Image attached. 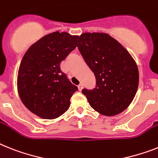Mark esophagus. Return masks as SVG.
<instances>
[{"label":"esophagus","mask_w":158,"mask_h":158,"mask_svg":"<svg viewBox=\"0 0 158 158\" xmlns=\"http://www.w3.org/2000/svg\"><path fill=\"white\" fill-rule=\"evenodd\" d=\"M78 88H79V91H81V90L83 89V84H82V83H79V85H78Z\"/></svg>","instance_id":"esophagus-1"}]
</instances>
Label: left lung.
<instances>
[{"label":"left lung","instance_id":"obj_1","mask_svg":"<svg viewBox=\"0 0 158 158\" xmlns=\"http://www.w3.org/2000/svg\"><path fill=\"white\" fill-rule=\"evenodd\" d=\"M77 46L96 79L93 90H82L91 108L108 116L124 111L139 83L138 68L131 54L105 33H84Z\"/></svg>","mask_w":158,"mask_h":158}]
</instances>
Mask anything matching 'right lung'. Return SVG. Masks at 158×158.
Returning a JSON list of instances; mask_svg holds the SVG:
<instances>
[{
	"label": "right lung",
	"mask_w": 158,
	"mask_h": 158,
	"mask_svg": "<svg viewBox=\"0 0 158 158\" xmlns=\"http://www.w3.org/2000/svg\"><path fill=\"white\" fill-rule=\"evenodd\" d=\"M78 38L66 32H54L34 43L22 58L18 75V94L24 105L42 119L62 116L78 91L60 68L61 62L76 47Z\"/></svg>",
	"instance_id": "obj_1"
}]
</instances>
